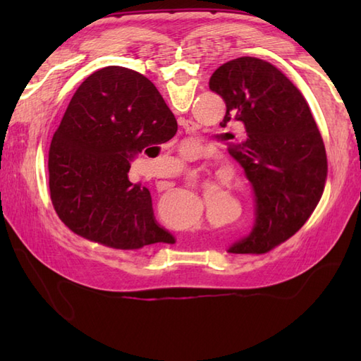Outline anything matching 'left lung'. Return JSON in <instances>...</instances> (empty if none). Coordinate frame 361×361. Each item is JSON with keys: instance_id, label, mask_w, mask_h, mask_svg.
Masks as SVG:
<instances>
[{"instance_id": "obj_1", "label": "left lung", "mask_w": 361, "mask_h": 361, "mask_svg": "<svg viewBox=\"0 0 361 361\" xmlns=\"http://www.w3.org/2000/svg\"><path fill=\"white\" fill-rule=\"evenodd\" d=\"M209 88L226 104L220 126L243 127V141L229 144L228 152L256 195L255 228L228 251L264 255L296 234L315 211L327 178L323 137L301 91L262 59L229 60L214 71Z\"/></svg>"}]
</instances>
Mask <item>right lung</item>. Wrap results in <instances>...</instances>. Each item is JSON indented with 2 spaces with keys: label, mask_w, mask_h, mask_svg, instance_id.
Returning a JSON list of instances; mask_svg holds the SVG:
<instances>
[{
  "label": "right lung",
  "mask_w": 361,
  "mask_h": 361,
  "mask_svg": "<svg viewBox=\"0 0 361 361\" xmlns=\"http://www.w3.org/2000/svg\"><path fill=\"white\" fill-rule=\"evenodd\" d=\"M176 128L142 74L121 66L91 74L51 141L49 190L59 219L83 239L116 250L172 240L153 219L149 189L132 185L128 171L136 153L158 150Z\"/></svg>",
  "instance_id": "right-lung-1"
}]
</instances>
